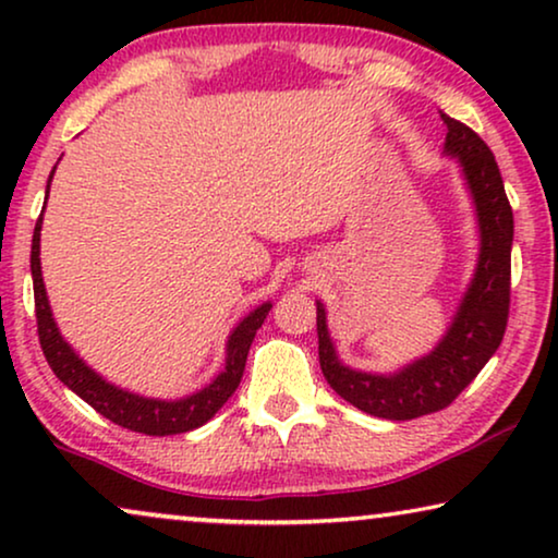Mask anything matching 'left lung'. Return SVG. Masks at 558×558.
Returning <instances> with one entry per match:
<instances>
[{
  "mask_svg": "<svg viewBox=\"0 0 558 558\" xmlns=\"http://www.w3.org/2000/svg\"><path fill=\"white\" fill-rule=\"evenodd\" d=\"M445 155L457 159L475 205L480 254L460 307L429 353L393 373L350 368L338 357L327 330L325 304L317 300L319 365L332 391L371 416L407 422L445 409L468 388L498 350L510 307V248L513 210L487 144L470 126L441 113Z\"/></svg>",
  "mask_w": 558,
  "mask_h": 558,
  "instance_id": "8db88e82",
  "label": "left lung"
}]
</instances>
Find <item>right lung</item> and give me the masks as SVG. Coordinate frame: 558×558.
I'll return each instance as SVG.
<instances>
[{"label":"right lung","mask_w":558,"mask_h":558,"mask_svg":"<svg viewBox=\"0 0 558 558\" xmlns=\"http://www.w3.org/2000/svg\"><path fill=\"white\" fill-rule=\"evenodd\" d=\"M56 170L50 172V180ZM50 180L45 193H50ZM48 203V197H45ZM45 210V208H43ZM40 231L43 216L37 218L33 233V254H29V269H33V289H35V317H37V335H40L43 353L48 357L52 373L63 380V386L78 393L88 407H94L98 414L111 418L113 424L124 426V429L147 434V437H167V434L193 432L203 426L208 418L216 416V411L231 399L235 388L241 384L243 368H246L248 348L256 338V330L264 325L269 315L271 302L258 304L254 312H248L239 325L233 327L226 342V365L208 386L201 391L185 396V399H147V396L132 393L126 388H119L106 380L104 376L83 363V357L68 345L63 335H60L52 310L48 302L43 281L40 266Z\"/></svg>","instance_id":"obj_1"}]
</instances>
